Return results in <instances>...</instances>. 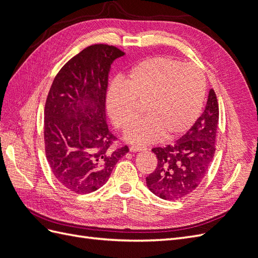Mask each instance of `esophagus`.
<instances>
[{"instance_id": "obj_1", "label": "esophagus", "mask_w": 258, "mask_h": 258, "mask_svg": "<svg viewBox=\"0 0 258 258\" xmlns=\"http://www.w3.org/2000/svg\"><path fill=\"white\" fill-rule=\"evenodd\" d=\"M130 152H139V151H144L145 147H142V146H138V145H131L130 146Z\"/></svg>"}]
</instances>
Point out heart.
<instances>
[{
	"mask_svg": "<svg viewBox=\"0 0 258 258\" xmlns=\"http://www.w3.org/2000/svg\"><path fill=\"white\" fill-rule=\"evenodd\" d=\"M206 96V77L194 64L170 57L139 62L106 92V108L116 128L124 130L137 117V101L148 114L126 134L128 141L151 143L183 135L196 121Z\"/></svg>",
	"mask_w": 258,
	"mask_h": 258,
	"instance_id": "obj_1",
	"label": "heart"
}]
</instances>
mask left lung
Wrapping results in <instances>:
<instances>
[{
	"mask_svg": "<svg viewBox=\"0 0 258 258\" xmlns=\"http://www.w3.org/2000/svg\"><path fill=\"white\" fill-rule=\"evenodd\" d=\"M218 102L211 89L205 112L174 144L154 147L157 167L146 177L150 190L165 200L186 197L206 176L215 153Z\"/></svg>",
	"mask_w": 258,
	"mask_h": 258,
	"instance_id": "left-lung-1",
	"label": "left lung"
}]
</instances>
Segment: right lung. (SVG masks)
Instances as JSON below:
<instances>
[{"mask_svg": "<svg viewBox=\"0 0 258 258\" xmlns=\"http://www.w3.org/2000/svg\"><path fill=\"white\" fill-rule=\"evenodd\" d=\"M124 52L95 44L77 53L54 77L44 110L46 158L57 181L76 194L103 186L127 145L112 150L105 98L111 64Z\"/></svg>", "mask_w": 258, "mask_h": 258, "instance_id": "obj_1", "label": "right lung"}]
</instances>
